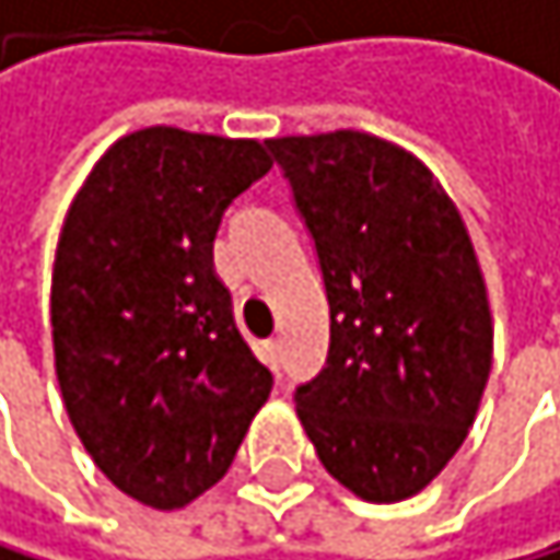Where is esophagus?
I'll return each instance as SVG.
<instances>
[{
    "instance_id": "34e87169",
    "label": "esophagus",
    "mask_w": 560,
    "mask_h": 560,
    "mask_svg": "<svg viewBox=\"0 0 560 560\" xmlns=\"http://www.w3.org/2000/svg\"><path fill=\"white\" fill-rule=\"evenodd\" d=\"M265 362L271 365L275 373L282 370V342H278V339H271V342L265 346Z\"/></svg>"
}]
</instances>
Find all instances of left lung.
<instances>
[{
  "mask_svg": "<svg viewBox=\"0 0 560 560\" xmlns=\"http://www.w3.org/2000/svg\"><path fill=\"white\" fill-rule=\"evenodd\" d=\"M268 150L329 299V355L295 389V413L355 498L406 501L467 440L493 362L467 224L430 167L376 133L271 137Z\"/></svg>",
  "mask_w": 560,
  "mask_h": 560,
  "instance_id": "8db88e82",
  "label": "left lung"
}]
</instances>
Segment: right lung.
<instances>
[{
	"label": "right lung",
	"instance_id": "obj_1",
	"mask_svg": "<svg viewBox=\"0 0 560 560\" xmlns=\"http://www.w3.org/2000/svg\"><path fill=\"white\" fill-rule=\"evenodd\" d=\"M268 167L261 140L143 127L106 147L62 221L49 295L62 406L143 508L211 490L271 393L214 271L224 208Z\"/></svg>",
	"mask_w": 560,
	"mask_h": 560
}]
</instances>
